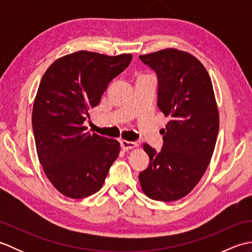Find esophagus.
<instances>
[{"mask_svg": "<svg viewBox=\"0 0 252 252\" xmlns=\"http://www.w3.org/2000/svg\"><path fill=\"white\" fill-rule=\"evenodd\" d=\"M120 145H121V148L123 149V151H129V149H131V148L136 147L137 143L129 142V141H121Z\"/></svg>", "mask_w": 252, "mask_h": 252, "instance_id": "obj_1", "label": "esophagus"}]
</instances>
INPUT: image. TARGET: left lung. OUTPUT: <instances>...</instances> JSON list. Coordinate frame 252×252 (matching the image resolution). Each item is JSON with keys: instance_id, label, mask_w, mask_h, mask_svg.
Masks as SVG:
<instances>
[{"instance_id": "left-lung-1", "label": "left lung", "mask_w": 252, "mask_h": 252, "mask_svg": "<svg viewBox=\"0 0 252 252\" xmlns=\"http://www.w3.org/2000/svg\"><path fill=\"white\" fill-rule=\"evenodd\" d=\"M140 60L157 74V106L170 121L161 151L143 145L149 164L138 179L152 199L179 200L200 181L216 147L219 111L212 82L189 53L167 49L140 55Z\"/></svg>"}]
</instances>
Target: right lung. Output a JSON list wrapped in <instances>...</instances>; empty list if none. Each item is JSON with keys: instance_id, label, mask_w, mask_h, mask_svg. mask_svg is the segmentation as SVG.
I'll list each match as a JSON object with an SVG mask.
<instances>
[{"instance_id": "1", "label": "right lung", "mask_w": 252, "mask_h": 252, "mask_svg": "<svg viewBox=\"0 0 252 252\" xmlns=\"http://www.w3.org/2000/svg\"><path fill=\"white\" fill-rule=\"evenodd\" d=\"M131 61V54L80 51L58 58L42 77L32 110L36 153L47 179L66 197L98 191L119 156V142L91 134L84 121Z\"/></svg>"}]
</instances>
